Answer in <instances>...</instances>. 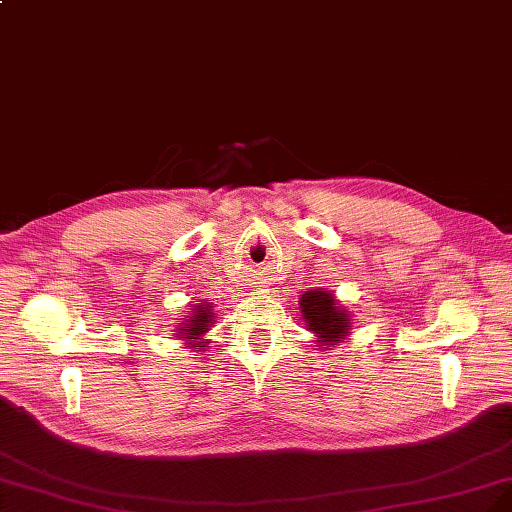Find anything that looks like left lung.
Instances as JSON below:
<instances>
[{"label":"left lung","instance_id":"8db88e82","mask_svg":"<svg viewBox=\"0 0 512 512\" xmlns=\"http://www.w3.org/2000/svg\"><path fill=\"white\" fill-rule=\"evenodd\" d=\"M298 305H301L307 330L317 337V347H332L347 337L351 324L349 313L347 309L339 307L334 294L326 290H309L301 296Z\"/></svg>","mask_w":512,"mask_h":512}]
</instances>
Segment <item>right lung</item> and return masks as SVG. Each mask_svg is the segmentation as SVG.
Masks as SVG:
<instances>
[{"instance_id":"1","label":"right lung","mask_w":512,"mask_h":512,"mask_svg":"<svg viewBox=\"0 0 512 512\" xmlns=\"http://www.w3.org/2000/svg\"><path fill=\"white\" fill-rule=\"evenodd\" d=\"M214 317L216 315H214V309H211V303H199L190 311L188 320L175 332H178L180 339L188 341L190 347H195L199 351L207 343L203 341V334L211 328V324H214Z\"/></svg>"}]
</instances>
